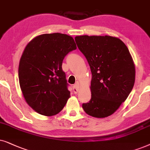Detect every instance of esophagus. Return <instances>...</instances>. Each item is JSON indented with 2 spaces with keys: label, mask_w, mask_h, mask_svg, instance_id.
<instances>
[{
  "label": "esophagus",
  "mask_w": 150,
  "mask_h": 150,
  "mask_svg": "<svg viewBox=\"0 0 150 150\" xmlns=\"http://www.w3.org/2000/svg\"><path fill=\"white\" fill-rule=\"evenodd\" d=\"M73 92L75 94H77L79 92V87L77 84H75L73 86Z\"/></svg>",
  "instance_id": "34e87169"
}]
</instances>
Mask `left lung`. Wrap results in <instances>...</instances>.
<instances>
[{"label":"left lung","instance_id":"1","mask_svg":"<svg viewBox=\"0 0 150 150\" xmlns=\"http://www.w3.org/2000/svg\"><path fill=\"white\" fill-rule=\"evenodd\" d=\"M77 47L91 68V99L83 103L86 113L96 118L112 115L133 88L135 67L126 45L118 38L80 35Z\"/></svg>","mask_w":150,"mask_h":150}]
</instances>
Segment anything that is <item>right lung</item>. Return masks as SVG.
I'll return each mask as SVG.
<instances>
[{
    "label": "right lung",
    "mask_w": 150,
    "mask_h": 150,
    "mask_svg": "<svg viewBox=\"0 0 150 150\" xmlns=\"http://www.w3.org/2000/svg\"><path fill=\"white\" fill-rule=\"evenodd\" d=\"M77 49L73 38L59 33L35 37L26 46L18 67L20 86L26 102L42 115L59 113L70 97L63 59Z\"/></svg>",
    "instance_id": "1"
}]
</instances>
